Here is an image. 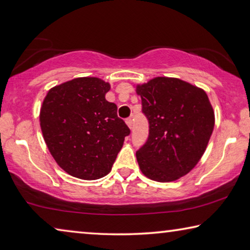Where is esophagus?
I'll list each match as a JSON object with an SVG mask.
<instances>
[{
    "label": "esophagus",
    "instance_id": "34e87169",
    "mask_svg": "<svg viewBox=\"0 0 250 250\" xmlns=\"http://www.w3.org/2000/svg\"><path fill=\"white\" fill-rule=\"evenodd\" d=\"M125 124L128 125V126L130 129L132 128V125H133V122H132V118H128V119H125Z\"/></svg>",
    "mask_w": 250,
    "mask_h": 250
}]
</instances>
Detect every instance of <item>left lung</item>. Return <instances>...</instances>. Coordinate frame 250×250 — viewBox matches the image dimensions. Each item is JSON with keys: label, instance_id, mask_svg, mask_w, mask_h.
I'll return each instance as SVG.
<instances>
[{"label": "left lung", "instance_id": "left-lung-1", "mask_svg": "<svg viewBox=\"0 0 250 250\" xmlns=\"http://www.w3.org/2000/svg\"><path fill=\"white\" fill-rule=\"evenodd\" d=\"M149 136L136 156L142 173L169 182L187 175L203 157L215 113L203 89L176 78L158 77L137 85Z\"/></svg>", "mask_w": 250, "mask_h": 250}]
</instances>
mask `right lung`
<instances>
[{"label":"right lung","mask_w":250,"mask_h":250,"mask_svg":"<svg viewBox=\"0 0 250 250\" xmlns=\"http://www.w3.org/2000/svg\"><path fill=\"white\" fill-rule=\"evenodd\" d=\"M108 82L77 78L50 89L40 125L51 154L69 175L96 180L108 175L130 129L105 100Z\"/></svg>","instance_id":"1"}]
</instances>
